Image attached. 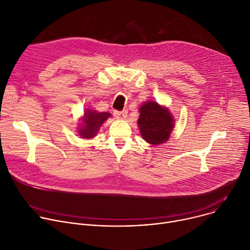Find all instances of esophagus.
<instances>
[{
    "mask_svg": "<svg viewBox=\"0 0 250 250\" xmlns=\"http://www.w3.org/2000/svg\"><path fill=\"white\" fill-rule=\"evenodd\" d=\"M114 115L117 119L123 120L127 117V111L126 110H124V111H114Z\"/></svg>",
    "mask_w": 250,
    "mask_h": 250,
    "instance_id": "34e87169",
    "label": "esophagus"
}]
</instances>
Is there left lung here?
<instances>
[{
    "label": "left lung",
    "mask_w": 250,
    "mask_h": 250,
    "mask_svg": "<svg viewBox=\"0 0 250 250\" xmlns=\"http://www.w3.org/2000/svg\"><path fill=\"white\" fill-rule=\"evenodd\" d=\"M137 124L143 139L152 146L167 142L175 128V117L167 106L155 100L144 102L139 108Z\"/></svg>",
    "instance_id": "8db88e82"
}]
</instances>
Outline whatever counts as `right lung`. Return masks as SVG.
Masks as SVG:
<instances>
[{
    "instance_id": "right-lung-1",
    "label": "right lung",
    "mask_w": 250,
    "mask_h": 250,
    "mask_svg": "<svg viewBox=\"0 0 250 250\" xmlns=\"http://www.w3.org/2000/svg\"><path fill=\"white\" fill-rule=\"evenodd\" d=\"M109 112H99L91 108H85L84 113L79 118L77 133L82 139H92L100 130L103 123L110 118Z\"/></svg>"
}]
</instances>
